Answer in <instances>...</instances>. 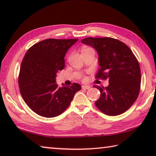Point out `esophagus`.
Listing matches in <instances>:
<instances>
[{
    "instance_id": "1",
    "label": "esophagus",
    "mask_w": 156,
    "mask_h": 156,
    "mask_svg": "<svg viewBox=\"0 0 156 156\" xmlns=\"http://www.w3.org/2000/svg\"><path fill=\"white\" fill-rule=\"evenodd\" d=\"M91 88L90 86H88V85H83L82 86V89H89Z\"/></svg>"
}]
</instances>
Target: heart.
Segmentation results:
<instances>
[{"label": "heart", "instance_id": "1", "mask_svg": "<svg viewBox=\"0 0 156 156\" xmlns=\"http://www.w3.org/2000/svg\"><path fill=\"white\" fill-rule=\"evenodd\" d=\"M90 49H92L89 48V47H84V48H83V49H82V53L85 51H87V50H90Z\"/></svg>", "mask_w": 156, "mask_h": 156}]
</instances>
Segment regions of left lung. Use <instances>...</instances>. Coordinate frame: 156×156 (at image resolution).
Wrapping results in <instances>:
<instances>
[{"label": "left lung", "instance_id": "obj_1", "mask_svg": "<svg viewBox=\"0 0 156 156\" xmlns=\"http://www.w3.org/2000/svg\"><path fill=\"white\" fill-rule=\"evenodd\" d=\"M82 43L93 47L98 54L100 68L96 78L109 80L107 87L94 85L100 92L95 102L108 115L122 114L136 102L140 89V67L131 49L117 39L86 38Z\"/></svg>", "mask_w": 156, "mask_h": 156}]
</instances>
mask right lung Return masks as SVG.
Masks as SVG:
<instances>
[{
  "label": "right lung",
  "mask_w": 156,
  "mask_h": 156,
  "mask_svg": "<svg viewBox=\"0 0 156 156\" xmlns=\"http://www.w3.org/2000/svg\"><path fill=\"white\" fill-rule=\"evenodd\" d=\"M78 40L46 39L26 52L20 65L18 85L25 103L38 115L45 118L60 115L81 89L78 83L59 87L56 82L58 72L65 67L66 53Z\"/></svg>",
  "instance_id": "1"
}]
</instances>
